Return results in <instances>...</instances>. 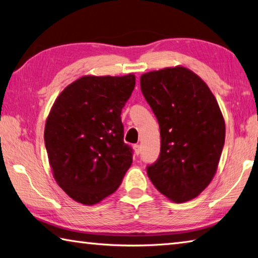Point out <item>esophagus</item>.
Masks as SVG:
<instances>
[{"label": "esophagus", "mask_w": 258, "mask_h": 258, "mask_svg": "<svg viewBox=\"0 0 258 258\" xmlns=\"http://www.w3.org/2000/svg\"><path fill=\"white\" fill-rule=\"evenodd\" d=\"M134 151H135V154L139 155V153H141V146H139L138 144H135V145H134Z\"/></svg>", "instance_id": "obj_1"}]
</instances>
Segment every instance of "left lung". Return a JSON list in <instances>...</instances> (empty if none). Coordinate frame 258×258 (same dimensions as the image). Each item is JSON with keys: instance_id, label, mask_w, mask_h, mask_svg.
I'll use <instances>...</instances> for the list:
<instances>
[{"instance_id": "obj_1", "label": "left lung", "mask_w": 258, "mask_h": 258, "mask_svg": "<svg viewBox=\"0 0 258 258\" xmlns=\"http://www.w3.org/2000/svg\"><path fill=\"white\" fill-rule=\"evenodd\" d=\"M141 89L160 125L161 152L147 174L171 201L197 197L209 186L224 146L222 113L207 85L183 67L141 77Z\"/></svg>"}]
</instances>
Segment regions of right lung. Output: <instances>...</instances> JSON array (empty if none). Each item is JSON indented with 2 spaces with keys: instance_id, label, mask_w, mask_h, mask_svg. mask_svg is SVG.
I'll list each match as a JSON object with an SVG mask.
<instances>
[{
  "instance_id": "obj_1",
  "label": "right lung",
  "mask_w": 258,
  "mask_h": 258,
  "mask_svg": "<svg viewBox=\"0 0 258 258\" xmlns=\"http://www.w3.org/2000/svg\"><path fill=\"white\" fill-rule=\"evenodd\" d=\"M136 77H81L54 102L44 141L54 178L72 200L101 202L119 188L133 163L121 112Z\"/></svg>"
}]
</instances>
